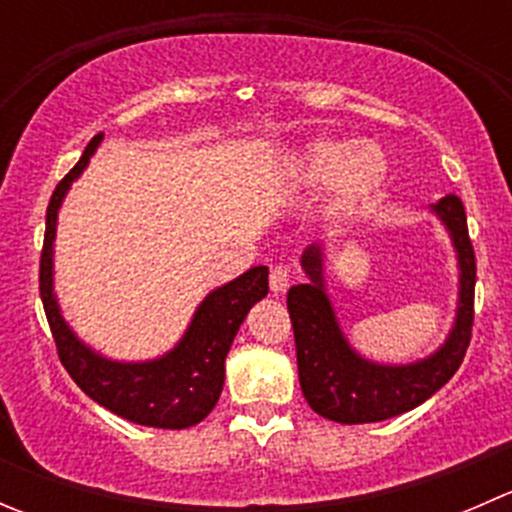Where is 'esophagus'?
<instances>
[{
  "label": "esophagus",
  "mask_w": 512,
  "mask_h": 512,
  "mask_svg": "<svg viewBox=\"0 0 512 512\" xmlns=\"http://www.w3.org/2000/svg\"><path fill=\"white\" fill-rule=\"evenodd\" d=\"M289 277H292V267L289 265H275L270 270V289L275 294L287 292L289 287Z\"/></svg>",
  "instance_id": "1"
}]
</instances>
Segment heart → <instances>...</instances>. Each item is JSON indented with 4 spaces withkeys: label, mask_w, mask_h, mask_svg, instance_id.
I'll return each mask as SVG.
<instances>
[{
    "label": "heart",
    "mask_w": 512,
    "mask_h": 512,
    "mask_svg": "<svg viewBox=\"0 0 512 512\" xmlns=\"http://www.w3.org/2000/svg\"><path fill=\"white\" fill-rule=\"evenodd\" d=\"M297 173L309 185L332 183V210L349 213L381 188L386 158L374 143L314 141L297 158Z\"/></svg>",
    "instance_id": "1"
}]
</instances>
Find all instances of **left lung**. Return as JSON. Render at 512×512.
<instances>
[{
    "mask_svg": "<svg viewBox=\"0 0 512 512\" xmlns=\"http://www.w3.org/2000/svg\"><path fill=\"white\" fill-rule=\"evenodd\" d=\"M431 210L451 232L461 267V292L456 324L446 344L414 364H374L349 347L324 292L322 247L312 245L304 250L302 267L309 280L307 285L289 289L287 309L297 347L299 384L307 404L319 416L337 423H374L399 416L431 399L461 366L473 329L476 252L468 237L461 198L446 195L431 205Z\"/></svg>",
    "mask_w": 512,
    "mask_h": 512,
    "instance_id": "1",
    "label": "left lung"
}]
</instances>
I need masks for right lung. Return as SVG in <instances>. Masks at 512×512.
Returning a JSON list of instances; mask_svg holds the SVG:
<instances>
[{
  "label": "right lung",
  "mask_w": 512,
  "mask_h": 512,
  "mask_svg": "<svg viewBox=\"0 0 512 512\" xmlns=\"http://www.w3.org/2000/svg\"><path fill=\"white\" fill-rule=\"evenodd\" d=\"M101 138V133L91 138L79 163L56 185L49 208H46L39 292L51 334H54L56 352L81 391L116 416L153 428L195 426L218 404L225 384V356L252 304L260 302L267 294L270 272L262 265L252 267L237 280L210 292L195 312L178 347L160 359L123 364V361L103 359L94 349L81 344L64 322L56 304L51 257H54L56 215H59L61 200L69 185L84 173Z\"/></svg>",
  "instance_id": "right-lung-1"
}]
</instances>
